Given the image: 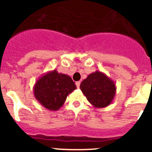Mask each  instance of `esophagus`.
<instances>
[{"instance_id":"34e87169","label":"esophagus","mask_w":152,"mask_h":152,"mask_svg":"<svg viewBox=\"0 0 152 152\" xmlns=\"http://www.w3.org/2000/svg\"><path fill=\"white\" fill-rule=\"evenodd\" d=\"M76 87H77V88H80V81H77V82H76Z\"/></svg>"}]
</instances>
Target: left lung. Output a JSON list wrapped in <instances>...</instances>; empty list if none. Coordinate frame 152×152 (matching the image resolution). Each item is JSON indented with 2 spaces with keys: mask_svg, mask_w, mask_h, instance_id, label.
Masks as SVG:
<instances>
[{
  "mask_svg": "<svg viewBox=\"0 0 152 152\" xmlns=\"http://www.w3.org/2000/svg\"><path fill=\"white\" fill-rule=\"evenodd\" d=\"M80 90L88 102L95 108L110 105L116 95L115 83L99 71L91 73L80 83Z\"/></svg>",
  "mask_w": 152,
  "mask_h": 152,
  "instance_id": "8db88e82",
  "label": "left lung"
}]
</instances>
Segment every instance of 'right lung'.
<instances>
[{
	"instance_id": "add662e5",
	"label": "right lung",
	"mask_w": 152,
	"mask_h": 152,
	"mask_svg": "<svg viewBox=\"0 0 152 152\" xmlns=\"http://www.w3.org/2000/svg\"><path fill=\"white\" fill-rule=\"evenodd\" d=\"M76 86L68 75L57 70L46 72L37 80L34 86L36 100L50 110H58L66 100L67 96L76 90Z\"/></svg>"
}]
</instances>
